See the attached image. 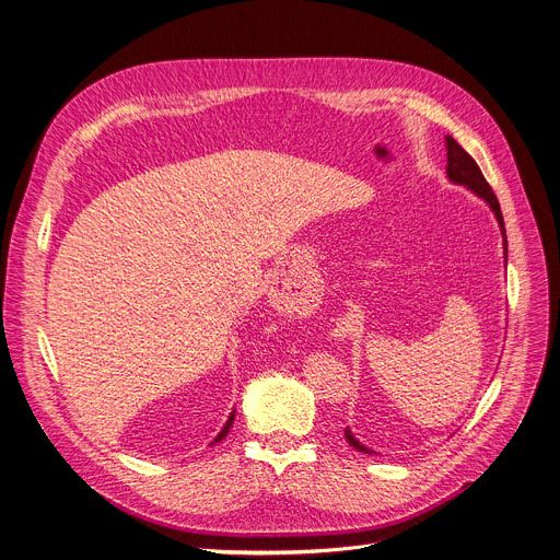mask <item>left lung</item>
<instances>
[{
    "instance_id": "1",
    "label": "left lung",
    "mask_w": 560,
    "mask_h": 560,
    "mask_svg": "<svg viewBox=\"0 0 560 560\" xmlns=\"http://www.w3.org/2000/svg\"><path fill=\"white\" fill-rule=\"evenodd\" d=\"M446 178L453 183V185H463L467 187L471 194H476L478 198H482L489 210L493 212L495 221H498V228H500V234H502V249H504V266H506V232H504V221H502V212H500V206H498V198L495 194L491 191L489 183L485 180L480 167L476 165V161L467 154V151L457 144L451 136H446ZM346 440L352 448H358L362 453H377L369 446H364L358 438L352 435V431L346 427Z\"/></svg>"
}]
</instances>
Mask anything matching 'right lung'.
Wrapping results in <instances>:
<instances>
[{
	"label": "right lung",
	"mask_w": 560,
	"mask_h": 560,
	"mask_svg": "<svg viewBox=\"0 0 560 560\" xmlns=\"http://www.w3.org/2000/svg\"><path fill=\"white\" fill-rule=\"evenodd\" d=\"M234 413H236V411H232V413H230V418H228V422H225V424H223V429H221V433H219V435H217V438H214V440H212V444H217V442H221V440H223V438H225V435H228V433H230V429H232V424H234Z\"/></svg>",
	"instance_id": "add662e5"
}]
</instances>
